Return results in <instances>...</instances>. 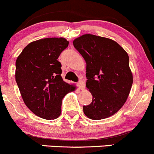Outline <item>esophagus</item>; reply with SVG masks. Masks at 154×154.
<instances>
[{"mask_svg":"<svg viewBox=\"0 0 154 154\" xmlns=\"http://www.w3.org/2000/svg\"><path fill=\"white\" fill-rule=\"evenodd\" d=\"M78 86L80 88V90H84V87H85V83H84L83 81L81 80L78 82Z\"/></svg>","mask_w":154,"mask_h":154,"instance_id":"1","label":"esophagus"}]
</instances>
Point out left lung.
<instances>
[{
    "mask_svg": "<svg viewBox=\"0 0 154 154\" xmlns=\"http://www.w3.org/2000/svg\"><path fill=\"white\" fill-rule=\"evenodd\" d=\"M72 43L87 63L86 87L92 95V103L83 106L84 115L92 120L115 115L133 84L128 54L115 41L93 34H84Z\"/></svg>",
    "mask_w": 154,
    "mask_h": 154,
    "instance_id": "8db88e82",
    "label": "left lung"
}]
</instances>
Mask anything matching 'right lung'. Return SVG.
<instances>
[{
  "mask_svg": "<svg viewBox=\"0 0 154 154\" xmlns=\"http://www.w3.org/2000/svg\"><path fill=\"white\" fill-rule=\"evenodd\" d=\"M68 44L62 37L39 39L28 45L16 60L15 79L25 104L46 120L59 117L62 99L74 89L62 79L57 60Z\"/></svg>",
  "mask_w": 154,
  "mask_h": 154,
  "instance_id": "obj_1",
  "label": "right lung"
}]
</instances>
